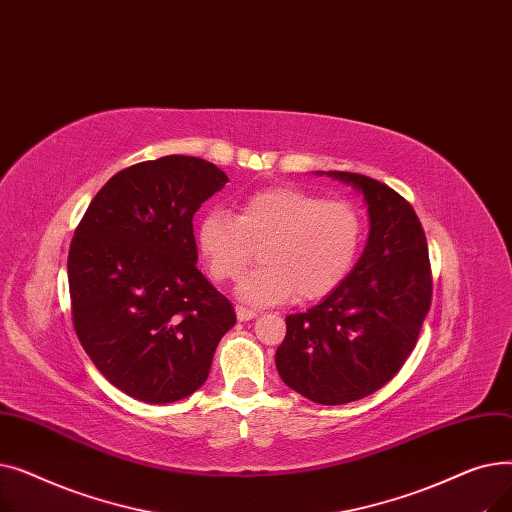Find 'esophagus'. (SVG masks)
<instances>
[{
    "instance_id": "obj_1",
    "label": "esophagus",
    "mask_w": 512,
    "mask_h": 512,
    "mask_svg": "<svg viewBox=\"0 0 512 512\" xmlns=\"http://www.w3.org/2000/svg\"><path fill=\"white\" fill-rule=\"evenodd\" d=\"M236 317H238L240 321H249V319H255V317H257V311L238 305V307H236Z\"/></svg>"
}]
</instances>
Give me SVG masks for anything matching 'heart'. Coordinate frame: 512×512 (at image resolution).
I'll return each mask as SVG.
<instances>
[{
    "label": "heart",
    "mask_w": 512,
    "mask_h": 512,
    "mask_svg": "<svg viewBox=\"0 0 512 512\" xmlns=\"http://www.w3.org/2000/svg\"><path fill=\"white\" fill-rule=\"evenodd\" d=\"M363 238L357 205L299 186L253 193L238 215L211 209L197 226V245L215 282L238 280L259 249L263 265L238 288L253 305L282 303L294 294L301 301L328 297L353 272Z\"/></svg>",
    "instance_id": "b5f03b06"
}]
</instances>
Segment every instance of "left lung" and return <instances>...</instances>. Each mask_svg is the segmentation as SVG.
Instances as JSON below:
<instances>
[{"label": "left lung", "instance_id": "1", "mask_svg": "<svg viewBox=\"0 0 512 512\" xmlns=\"http://www.w3.org/2000/svg\"><path fill=\"white\" fill-rule=\"evenodd\" d=\"M328 174L363 193L369 238L330 297L286 317L276 367L288 388L317 405H346L388 384L413 353L432 305V265L405 197L363 174Z\"/></svg>", "mask_w": 512, "mask_h": 512}]
</instances>
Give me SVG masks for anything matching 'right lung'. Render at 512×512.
<instances>
[{
	"label": "right lung",
	"instance_id": "1",
	"mask_svg": "<svg viewBox=\"0 0 512 512\" xmlns=\"http://www.w3.org/2000/svg\"><path fill=\"white\" fill-rule=\"evenodd\" d=\"M226 182L201 157L141 161L103 184L74 230V332L107 382L149 405L199 390L236 324L232 303L197 270L193 232V215Z\"/></svg>",
	"mask_w": 512,
	"mask_h": 512
}]
</instances>
